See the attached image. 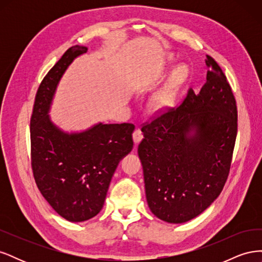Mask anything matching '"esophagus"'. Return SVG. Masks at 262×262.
<instances>
[{"label": "esophagus", "instance_id": "1", "mask_svg": "<svg viewBox=\"0 0 262 262\" xmlns=\"http://www.w3.org/2000/svg\"><path fill=\"white\" fill-rule=\"evenodd\" d=\"M142 139H143V133H142V131L140 129H137L136 131L133 132V141H134V144L138 145L140 142L142 141Z\"/></svg>", "mask_w": 262, "mask_h": 262}]
</instances>
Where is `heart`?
<instances>
[{"mask_svg":"<svg viewBox=\"0 0 262 262\" xmlns=\"http://www.w3.org/2000/svg\"><path fill=\"white\" fill-rule=\"evenodd\" d=\"M187 77H188V68L184 64L178 66L175 70H173L168 85L154 97L152 101L153 107L156 109H160V108L172 105L173 101H175L176 94L179 90V87L186 82Z\"/></svg>","mask_w":262,"mask_h":262,"instance_id":"1","label":"heart"}]
</instances>
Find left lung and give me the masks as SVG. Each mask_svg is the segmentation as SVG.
<instances>
[{
  "label": "left lung",
  "mask_w": 262,
  "mask_h": 262,
  "mask_svg": "<svg viewBox=\"0 0 262 262\" xmlns=\"http://www.w3.org/2000/svg\"><path fill=\"white\" fill-rule=\"evenodd\" d=\"M207 83L199 94L188 91L142 126L138 147L143 166L146 201L155 216L185 223L220 195L228 177L237 136V107L223 71L207 55Z\"/></svg>",
  "instance_id": "8db88e82"
}]
</instances>
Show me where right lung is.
Here are the masks:
<instances>
[{
  "instance_id": "add662e5",
  "label": "right lung",
  "mask_w": 262,
  "mask_h": 262,
  "mask_svg": "<svg viewBox=\"0 0 262 262\" xmlns=\"http://www.w3.org/2000/svg\"><path fill=\"white\" fill-rule=\"evenodd\" d=\"M87 52L74 46L45 76L30 119L31 168L45 199L70 222L96 216L117 166L133 148L132 123H97L82 132L61 130L50 119L55 90L68 67Z\"/></svg>"
}]
</instances>
